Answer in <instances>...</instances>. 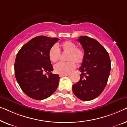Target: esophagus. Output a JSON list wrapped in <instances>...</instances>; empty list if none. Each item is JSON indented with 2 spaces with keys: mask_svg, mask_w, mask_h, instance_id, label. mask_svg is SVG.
<instances>
[{
  "mask_svg": "<svg viewBox=\"0 0 127 127\" xmlns=\"http://www.w3.org/2000/svg\"><path fill=\"white\" fill-rule=\"evenodd\" d=\"M68 76V75H60V77H64V76Z\"/></svg>",
  "mask_w": 127,
  "mask_h": 127,
  "instance_id": "1",
  "label": "esophagus"
}]
</instances>
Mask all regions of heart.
<instances>
[{
  "label": "heart",
  "mask_w": 127,
  "mask_h": 127,
  "mask_svg": "<svg viewBox=\"0 0 127 127\" xmlns=\"http://www.w3.org/2000/svg\"><path fill=\"white\" fill-rule=\"evenodd\" d=\"M60 47L64 52L68 53L67 62H59L54 66V71L58 74L65 75L71 72L75 68V63L80 65L84 59L85 53L83 48L77 47L75 43L71 41H65L60 45ZM60 55L59 49L54 45L50 48L48 52L50 60L53 63L58 60Z\"/></svg>",
  "instance_id": "1"
}]
</instances>
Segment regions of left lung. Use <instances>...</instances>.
I'll return each instance as SVG.
<instances>
[{
  "mask_svg": "<svg viewBox=\"0 0 127 127\" xmlns=\"http://www.w3.org/2000/svg\"><path fill=\"white\" fill-rule=\"evenodd\" d=\"M77 41L84 49V61L79 71L82 72L78 82L72 86L75 95L83 101L95 99L102 93L111 71V60L105 49L93 38L83 36Z\"/></svg>",
  "mask_w": 127,
  "mask_h": 127,
  "instance_id": "1",
  "label": "left lung"
}]
</instances>
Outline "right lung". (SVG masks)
<instances>
[{"instance_id": "right-lung-1", "label": "right lung", "mask_w": 127, "mask_h": 127, "mask_svg": "<svg viewBox=\"0 0 127 127\" xmlns=\"http://www.w3.org/2000/svg\"><path fill=\"white\" fill-rule=\"evenodd\" d=\"M59 40L39 36L30 40L17 54L14 65L15 77L22 90L32 99H46L58 88L60 77L51 72L54 69L48 52Z\"/></svg>"}]
</instances>
